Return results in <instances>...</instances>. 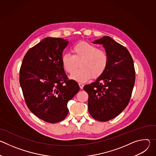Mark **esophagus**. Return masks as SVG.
Segmentation results:
<instances>
[{"mask_svg":"<svg viewBox=\"0 0 156 156\" xmlns=\"http://www.w3.org/2000/svg\"><path fill=\"white\" fill-rule=\"evenodd\" d=\"M78 84H79V86H80V89H83V86H84V84H82V83H80Z\"/></svg>","mask_w":156,"mask_h":156,"instance_id":"esophagus-1","label":"esophagus"}]
</instances>
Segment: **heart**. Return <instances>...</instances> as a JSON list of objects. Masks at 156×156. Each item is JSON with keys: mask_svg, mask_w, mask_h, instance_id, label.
Masks as SVG:
<instances>
[{"mask_svg": "<svg viewBox=\"0 0 156 156\" xmlns=\"http://www.w3.org/2000/svg\"><path fill=\"white\" fill-rule=\"evenodd\" d=\"M72 55L64 54L62 57V64L64 70L72 74L80 63V69L70 78L80 83H85L92 77L98 78L106 70L108 57L103 50L86 42L76 43L72 48Z\"/></svg>", "mask_w": 156, "mask_h": 156, "instance_id": "1", "label": "heart"}]
</instances>
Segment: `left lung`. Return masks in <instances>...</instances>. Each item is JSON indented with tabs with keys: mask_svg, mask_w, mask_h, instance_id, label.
I'll list each match as a JSON object with an SVG mask.
<instances>
[{
	"mask_svg": "<svg viewBox=\"0 0 156 156\" xmlns=\"http://www.w3.org/2000/svg\"><path fill=\"white\" fill-rule=\"evenodd\" d=\"M108 57L107 68L96 81L83 87L88 94V111L96 120L106 122L118 116L129 103L135 81L133 58L126 48L109 36L95 40Z\"/></svg>",
	"mask_w": 156,
	"mask_h": 156,
	"instance_id": "8db88e82",
	"label": "left lung"
}]
</instances>
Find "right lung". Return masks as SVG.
<instances>
[{"mask_svg":"<svg viewBox=\"0 0 156 156\" xmlns=\"http://www.w3.org/2000/svg\"><path fill=\"white\" fill-rule=\"evenodd\" d=\"M69 41L46 37L25 54L20 71V83L31 112L49 123L61 122L67 115L68 102L80 91L69 80L62 57Z\"/></svg>","mask_w":156,"mask_h":156,"instance_id":"add662e5","label":"right lung"}]
</instances>
